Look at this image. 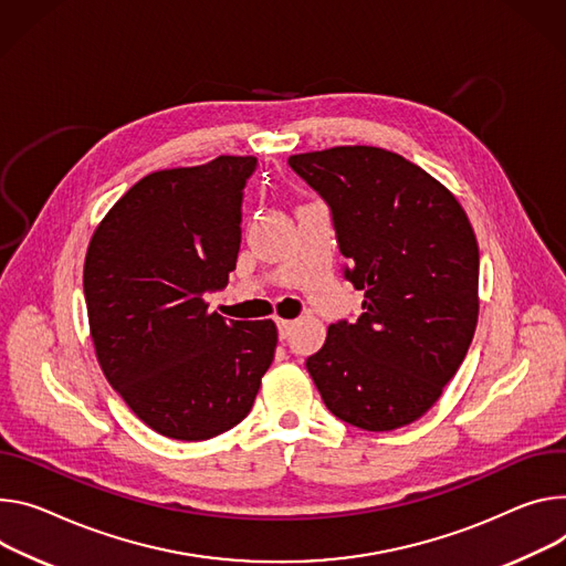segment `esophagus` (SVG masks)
I'll return each mask as SVG.
<instances>
[{"label":"esophagus","instance_id":"obj_1","mask_svg":"<svg viewBox=\"0 0 566 566\" xmlns=\"http://www.w3.org/2000/svg\"><path fill=\"white\" fill-rule=\"evenodd\" d=\"M293 327H295V323H293V321H282V318H277V332H280V340L289 338V336H291V332H293Z\"/></svg>","mask_w":566,"mask_h":566}]
</instances>
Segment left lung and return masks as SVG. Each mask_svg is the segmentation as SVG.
<instances>
[{
    "instance_id": "left-lung-1",
    "label": "left lung",
    "mask_w": 566,
    "mask_h": 566,
    "mask_svg": "<svg viewBox=\"0 0 566 566\" xmlns=\"http://www.w3.org/2000/svg\"><path fill=\"white\" fill-rule=\"evenodd\" d=\"M332 208L345 277L364 291L356 323L329 325L306 358L325 406L358 429L420 420L458 373L479 323V243L458 198L377 146L289 158Z\"/></svg>"
}]
</instances>
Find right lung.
<instances>
[{
    "label": "right lung",
    "mask_w": 566,
    "mask_h": 566,
    "mask_svg": "<svg viewBox=\"0 0 566 566\" xmlns=\"http://www.w3.org/2000/svg\"><path fill=\"white\" fill-rule=\"evenodd\" d=\"M252 156L153 171L90 239L83 291L96 361L160 436L198 442L237 427L273 364V321H226L205 291L228 284Z\"/></svg>",
    "instance_id": "1"
}]
</instances>
